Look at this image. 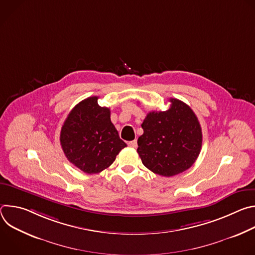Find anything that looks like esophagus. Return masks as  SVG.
I'll return each instance as SVG.
<instances>
[{
  "instance_id": "obj_1",
  "label": "esophagus",
  "mask_w": 255,
  "mask_h": 255,
  "mask_svg": "<svg viewBox=\"0 0 255 255\" xmlns=\"http://www.w3.org/2000/svg\"><path fill=\"white\" fill-rule=\"evenodd\" d=\"M128 145L130 147H133V148H136L137 147V140H133V141H129L128 142Z\"/></svg>"
}]
</instances>
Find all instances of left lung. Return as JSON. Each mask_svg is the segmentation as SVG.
<instances>
[{"instance_id": "obj_1", "label": "left lung", "mask_w": 255, "mask_h": 255, "mask_svg": "<svg viewBox=\"0 0 255 255\" xmlns=\"http://www.w3.org/2000/svg\"><path fill=\"white\" fill-rule=\"evenodd\" d=\"M166 111H151L142 123L137 152L152 172L172 176L189 169L202 147V129L192 109L177 99H169Z\"/></svg>"}]
</instances>
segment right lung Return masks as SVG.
Returning a JSON list of instances; mask_svg holds the SVG:
<instances>
[{
	"label": "right lung",
	"instance_id": "right-lung-1",
	"mask_svg": "<svg viewBox=\"0 0 255 255\" xmlns=\"http://www.w3.org/2000/svg\"><path fill=\"white\" fill-rule=\"evenodd\" d=\"M98 99L95 96L80 102L60 131V145L66 158L89 174L110 166L127 146L111 122L110 109L99 106Z\"/></svg>",
	"mask_w": 255,
	"mask_h": 255
}]
</instances>
